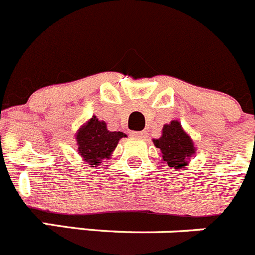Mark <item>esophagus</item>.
<instances>
[{
	"label": "esophagus",
	"instance_id": "esophagus-1",
	"mask_svg": "<svg viewBox=\"0 0 255 255\" xmlns=\"http://www.w3.org/2000/svg\"><path fill=\"white\" fill-rule=\"evenodd\" d=\"M130 135L132 137H135V138H144L147 135L146 132H132L130 133Z\"/></svg>",
	"mask_w": 255,
	"mask_h": 255
}]
</instances>
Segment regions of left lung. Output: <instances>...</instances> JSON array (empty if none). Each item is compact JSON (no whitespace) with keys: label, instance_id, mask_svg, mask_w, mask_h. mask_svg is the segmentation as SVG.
<instances>
[{"label":"left lung","instance_id":"1","mask_svg":"<svg viewBox=\"0 0 255 255\" xmlns=\"http://www.w3.org/2000/svg\"><path fill=\"white\" fill-rule=\"evenodd\" d=\"M153 144L161 151V160L175 171L186 167L190 158L196 153L192 138L176 120L163 126L162 135L153 139Z\"/></svg>","mask_w":255,"mask_h":255}]
</instances>
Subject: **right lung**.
<instances>
[{
  "label": "right lung",
  "instance_id": "right-lung-1",
  "mask_svg": "<svg viewBox=\"0 0 255 255\" xmlns=\"http://www.w3.org/2000/svg\"><path fill=\"white\" fill-rule=\"evenodd\" d=\"M126 137L123 132H111L104 121L95 116L80 126L75 133L78 154L82 161L90 167H98L104 160H109L121 138ZM106 162V161H104Z\"/></svg>",
  "mask_w": 255,
  "mask_h": 255
}]
</instances>
